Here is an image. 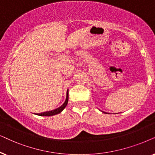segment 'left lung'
Segmentation results:
<instances>
[{
    "label": "left lung",
    "mask_w": 155,
    "mask_h": 155,
    "mask_svg": "<svg viewBox=\"0 0 155 155\" xmlns=\"http://www.w3.org/2000/svg\"><path fill=\"white\" fill-rule=\"evenodd\" d=\"M104 113H105V112H104Z\"/></svg>",
    "instance_id": "left-lung-1"
}]
</instances>
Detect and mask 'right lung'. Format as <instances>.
Wrapping results in <instances>:
<instances>
[{"label":"right lung","mask_w":155,"mask_h":155,"mask_svg":"<svg viewBox=\"0 0 155 155\" xmlns=\"http://www.w3.org/2000/svg\"><path fill=\"white\" fill-rule=\"evenodd\" d=\"M68 101H69V90H67V97H66L65 101L60 107L50 111H46V112H43L41 113H35V114L40 115V116H52V115L59 114V113H60L61 111L65 108V107L67 106V105L68 104Z\"/></svg>","instance_id":"obj_1"}]
</instances>
